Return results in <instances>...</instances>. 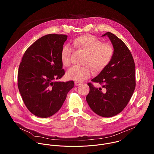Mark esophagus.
Instances as JSON below:
<instances>
[{
	"label": "esophagus",
	"mask_w": 154,
	"mask_h": 154,
	"mask_svg": "<svg viewBox=\"0 0 154 154\" xmlns=\"http://www.w3.org/2000/svg\"><path fill=\"white\" fill-rule=\"evenodd\" d=\"M75 85H76V86H79V85H81V82H75Z\"/></svg>",
	"instance_id": "34e87169"
}]
</instances>
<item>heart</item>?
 <instances>
[{"instance_id":"b5f03b06","label":"heart","mask_w":154,"mask_h":154,"mask_svg":"<svg viewBox=\"0 0 154 154\" xmlns=\"http://www.w3.org/2000/svg\"><path fill=\"white\" fill-rule=\"evenodd\" d=\"M73 45L88 53L85 64L88 66H74L66 73L69 79L82 82L94 75L92 67L97 71L104 69L111 60L114 54V48L109 43L103 42L92 35H82L75 38ZM73 48L69 44L63 45L60 53V58L64 66H69L72 62Z\"/></svg>"}]
</instances>
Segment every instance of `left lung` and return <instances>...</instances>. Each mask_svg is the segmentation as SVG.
Segmentation results:
<instances>
[{
    "instance_id": "1",
    "label": "left lung",
    "mask_w": 154,
    "mask_h": 154,
    "mask_svg": "<svg viewBox=\"0 0 154 154\" xmlns=\"http://www.w3.org/2000/svg\"><path fill=\"white\" fill-rule=\"evenodd\" d=\"M114 48L110 63L91 81L105 88H95L88 83L89 92L86 97L89 106L95 113L103 117L114 116L126 107L136 86L135 65L132 54L124 42L116 35L107 32Z\"/></svg>"
}]
</instances>
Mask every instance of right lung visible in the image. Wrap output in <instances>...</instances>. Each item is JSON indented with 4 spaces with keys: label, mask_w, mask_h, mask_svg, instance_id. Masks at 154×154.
Returning <instances> with one entry per match:
<instances>
[{
    "label": "right lung",
    "mask_w": 154,
    "mask_h": 154,
    "mask_svg": "<svg viewBox=\"0 0 154 154\" xmlns=\"http://www.w3.org/2000/svg\"><path fill=\"white\" fill-rule=\"evenodd\" d=\"M67 36L51 34L25 51L19 66L18 87L23 103L34 115L50 117L62 107L74 82H56L65 75L60 53Z\"/></svg>",
    "instance_id": "right-lung-1"
}]
</instances>
